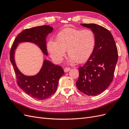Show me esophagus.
<instances>
[{"label":"esophagus","mask_w":129,"mask_h":129,"mask_svg":"<svg viewBox=\"0 0 129 129\" xmlns=\"http://www.w3.org/2000/svg\"><path fill=\"white\" fill-rule=\"evenodd\" d=\"M71 69L70 68L67 67V68H65L64 69V72H69Z\"/></svg>","instance_id":"esophagus-1"}]
</instances>
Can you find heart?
Segmentation results:
<instances>
[{
  "instance_id": "obj_1",
  "label": "heart",
  "mask_w": 129,
  "mask_h": 129,
  "mask_svg": "<svg viewBox=\"0 0 129 129\" xmlns=\"http://www.w3.org/2000/svg\"><path fill=\"white\" fill-rule=\"evenodd\" d=\"M96 42L95 34L91 29L68 28L57 34L56 41L49 40L47 46L50 56L57 63L63 60L66 50L70 61L82 63L92 55Z\"/></svg>"
}]
</instances>
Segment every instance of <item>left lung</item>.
<instances>
[{"label":"left lung","mask_w":129,"mask_h":129,"mask_svg":"<svg viewBox=\"0 0 129 129\" xmlns=\"http://www.w3.org/2000/svg\"><path fill=\"white\" fill-rule=\"evenodd\" d=\"M95 33L96 42L94 50L82 67L79 68V77L76 82L80 91L88 96L100 94L114 79L118 60V50L111 32L95 24H81Z\"/></svg>","instance_id":"8db88e82"}]
</instances>
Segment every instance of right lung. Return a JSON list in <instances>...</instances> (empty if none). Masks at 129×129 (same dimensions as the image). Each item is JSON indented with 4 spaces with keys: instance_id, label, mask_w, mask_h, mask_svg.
Returning a JSON list of instances; mask_svg holds the SVG:
<instances>
[{
    "instance_id": "obj_1",
    "label": "right lung",
    "mask_w": 129,
    "mask_h": 129,
    "mask_svg": "<svg viewBox=\"0 0 129 129\" xmlns=\"http://www.w3.org/2000/svg\"><path fill=\"white\" fill-rule=\"evenodd\" d=\"M53 30V27L48 25L25 29L15 39L10 50V61L16 75L18 86L27 95L39 100L48 99L55 92L58 80L64 73L63 68L45 60L42 68L37 75L33 76H25L19 71L15 64L14 50L19 43L32 42L39 46L44 54L47 55L46 38Z\"/></svg>"
}]
</instances>
